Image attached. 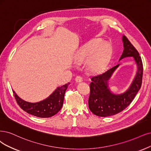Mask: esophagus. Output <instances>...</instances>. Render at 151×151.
Listing matches in <instances>:
<instances>
[{
	"mask_svg": "<svg viewBox=\"0 0 151 151\" xmlns=\"http://www.w3.org/2000/svg\"><path fill=\"white\" fill-rule=\"evenodd\" d=\"M75 81H76V83H80V82H81L83 81V78L81 76H80V75H78L76 77Z\"/></svg>",
	"mask_w": 151,
	"mask_h": 151,
	"instance_id": "obj_1",
	"label": "esophagus"
}]
</instances>
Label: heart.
I'll return each instance as SVG.
<instances>
[{"label": "heart", "instance_id": "heart-1", "mask_svg": "<svg viewBox=\"0 0 151 151\" xmlns=\"http://www.w3.org/2000/svg\"><path fill=\"white\" fill-rule=\"evenodd\" d=\"M100 40L93 41L84 47L78 56V63H82L90 60L88 68L92 72L102 70L106 65L109 57V48Z\"/></svg>", "mask_w": 151, "mask_h": 151}]
</instances>
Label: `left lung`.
I'll use <instances>...</instances> for the list:
<instances>
[{
    "mask_svg": "<svg viewBox=\"0 0 151 151\" xmlns=\"http://www.w3.org/2000/svg\"><path fill=\"white\" fill-rule=\"evenodd\" d=\"M124 50L120 60L132 57L137 65V72L130 88L124 93L114 94L108 88V81L119 65H116L103 74L93 76L90 84V94L88 106L96 116L106 117L118 114L126 109L136 96L142 85L143 65L141 57L136 48L126 36L122 37Z\"/></svg>",
    "mask_w": 151,
    "mask_h": 151,
    "instance_id": "left-lung-1",
    "label": "left lung"
}]
</instances>
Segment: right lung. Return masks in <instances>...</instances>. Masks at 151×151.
Instances as JSON below:
<instances>
[{"mask_svg":"<svg viewBox=\"0 0 151 151\" xmlns=\"http://www.w3.org/2000/svg\"><path fill=\"white\" fill-rule=\"evenodd\" d=\"M70 83L57 88L47 99L38 103H29L20 98L14 91V96L19 106L27 113L39 118H50L59 112L62 108L65 91Z\"/></svg>","mask_w":151,"mask_h":151,"instance_id":"1","label":"right lung"}]
</instances>
